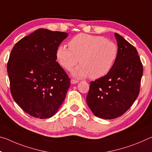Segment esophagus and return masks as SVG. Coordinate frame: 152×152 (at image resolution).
Here are the masks:
<instances>
[{
    "label": "esophagus",
    "mask_w": 152,
    "mask_h": 152,
    "mask_svg": "<svg viewBox=\"0 0 152 152\" xmlns=\"http://www.w3.org/2000/svg\"><path fill=\"white\" fill-rule=\"evenodd\" d=\"M78 82H79V81L77 80H74V79H72V80H71V84H77Z\"/></svg>",
    "instance_id": "1"
}]
</instances>
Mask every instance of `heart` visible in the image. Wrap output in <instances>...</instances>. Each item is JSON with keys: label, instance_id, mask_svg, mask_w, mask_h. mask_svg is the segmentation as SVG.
I'll list each match as a JSON object with an SVG mask.
<instances>
[{"label": "heart", "instance_id": "obj_1", "mask_svg": "<svg viewBox=\"0 0 152 152\" xmlns=\"http://www.w3.org/2000/svg\"><path fill=\"white\" fill-rule=\"evenodd\" d=\"M69 48L60 45L56 50L59 64L70 70L78 63L80 66L72 71L78 78L90 76L92 79L103 77L109 72L119 53L117 44L103 36L80 33L72 38Z\"/></svg>", "mask_w": 152, "mask_h": 152}]
</instances>
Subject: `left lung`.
I'll list each match as a JSON object with an SVG mask.
<instances>
[{"label":"left lung","instance_id":"8db88e82","mask_svg":"<svg viewBox=\"0 0 152 152\" xmlns=\"http://www.w3.org/2000/svg\"><path fill=\"white\" fill-rule=\"evenodd\" d=\"M117 59L107 75L90 82L86 102L95 116L117 118L132 107L140 93L143 65L134 46L115 33Z\"/></svg>","mask_w":152,"mask_h":152}]
</instances>
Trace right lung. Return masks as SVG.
Wrapping results in <instances>:
<instances>
[{
    "mask_svg": "<svg viewBox=\"0 0 152 152\" xmlns=\"http://www.w3.org/2000/svg\"><path fill=\"white\" fill-rule=\"evenodd\" d=\"M68 33L39 29L19 40L7 63L14 101L31 116H53L65 99L70 79L56 61V50Z\"/></svg>",
    "mask_w": 152,
    "mask_h": 152,
    "instance_id": "right-lung-1",
    "label": "right lung"
}]
</instances>
